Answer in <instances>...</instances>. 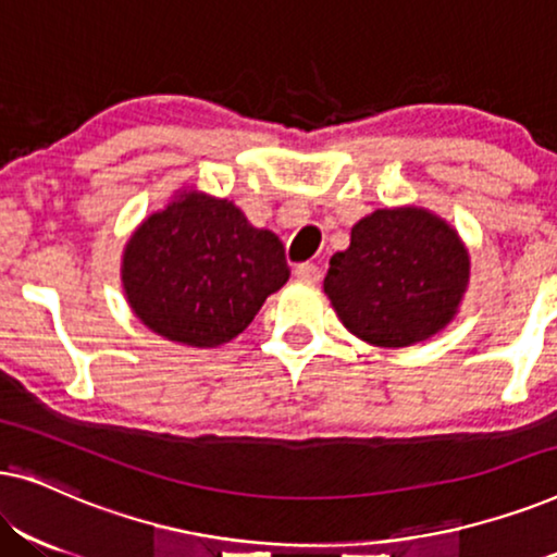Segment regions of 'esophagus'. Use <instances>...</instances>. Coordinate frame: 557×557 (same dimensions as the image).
Returning a JSON list of instances; mask_svg holds the SVG:
<instances>
[{
	"mask_svg": "<svg viewBox=\"0 0 557 557\" xmlns=\"http://www.w3.org/2000/svg\"><path fill=\"white\" fill-rule=\"evenodd\" d=\"M296 278L299 281H307V284H319V278H322V271H319L317 263H299L294 269Z\"/></svg>",
	"mask_w": 557,
	"mask_h": 557,
	"instance_id": "1",
	"label": "esophagus"
}]
</instances>
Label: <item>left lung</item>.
Wrapping results in <instances>:
<instances>
[{"instance_id": "8db88e82", "label": "left lung", "mask_w": 557, "mask_h": 557, "mask_svg": "<svg viewBox=\"0 0 557 557\" xmlns=\"http://www.w3.org/2000/svg\"><path fill=\"white\" fill-rule=\"evenodd\" d=\"M469 286V250L423 208L375 210L332 256L324 294L355 337L408 347L444 330Z\"/></svg>"}]
</instances>
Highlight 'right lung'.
Listing matches in <instances>:
<instances>
[{
	"label": "right lung",
	"mask_w": 557,
	"mask_h": 557,
	"mask_svg": "<svg viewBox=\"0 0 557 557\" xmlns=\"http://www.w3.org/2000/svg\"><path fill=\"white\" fill-rule=\"evenodd\" d=\"M121 278L128 307L159 337L218 347L253 322L288 265L278 235L258 231L233 202L189 189L136 227Z\"/></svg>",
	"instance_id": "right-lung-1"
}]
</instances>
